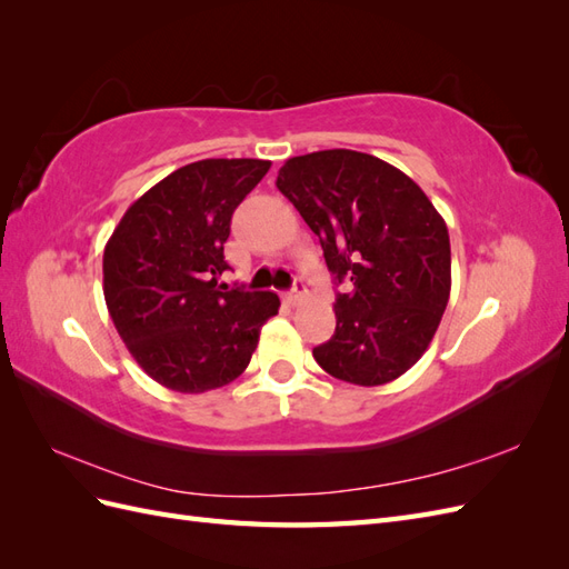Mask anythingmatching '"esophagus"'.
I'll return each mask as SVG.
<instances>
[{"label":"esophagus","mask_w":569,"mask_h":569,"mask_svg":"<svg viewBox=\"0 0 569 569\" xmlns=\"http://www.w3.org/2000/svg\"><path fill=\"white\" fill-rule=\"evenodd\" d=\"M303 291H306V287H303V282L301 280H295V287H291L289 291H284V301L289 303V306H295L301 297H303Z\"/></svg>","instance_id":"1"}]
</instances>
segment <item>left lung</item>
I'll return each mask as SVG.
<instances>
[{
	"instance_id": "obj_1",
	"label": "left lung",
	"mask_w": 569,
	"mask_h": 569,
	"mask_svg": "<svg viewBox=\"0 0 569 569\" xmlns=\"http://www.w3.org/2000/svg\"><path fill=\"white\" fill-rule=\"evenodd\" d=\"M278 189L318 237L337 284V327L313 349L337 380L380 387L418 363L451 295V242L422 189L351 149L289 159Z\"/></svg>"
}]
</instances>
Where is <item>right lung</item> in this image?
Returning a JSON list of instances; mask_svg holds the SVG:
<instances>
[{
  "label": "right lung",
  "mask_w": 569,
  "mask_h": 569,
  "mask_svg": "<svg viewBox=\"0 0 569 569\" xmlns=\"http://www.w3.org/2000/svg\"><path fill=\"white\" fill-rule=\"evenodd\" d=\"M270 161L203 159L137 199L104 249V299L120 339L159 385L203 393L237 380L278 316L272 291H220L222 244Z\"/></svg>",
  "instance_id": "1"
}]
</instances>
